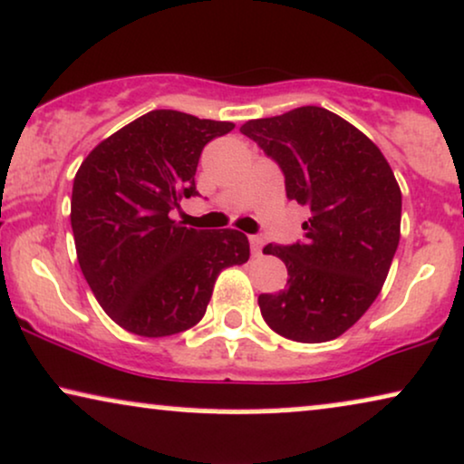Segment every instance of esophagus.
Returning <instances> with one entry per match:
<instances>
[{"label": "esophagus", "mask_w": 464, "mask_h": 464, "mask_svg": "<svg viewBox=\"0 0 464 464\" xmlns=\"http://www.w3.org/2000/svg\"><path fill=\"white\" fill-rule=\"evenodd\" d=\"M250 250H253V256H261L264 253V237L259 236H250Z\"/></svg>", "instance_id": "1"}]
</instances>
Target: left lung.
<instances>
[{
	"mask_svg": "<svg viewBox=\"0 0 464 464\" xmlns=\"http://www.w3.org/2000/svg\"><path fill=\"white\" fill-rule=\"evenodd\" d=\"M239 131L276 161L287 198L311 211L303 242L264 248L287 266V285L259 295L261 315L292 342H331L370 309L398 250L401 192L392 166L365 133L315 105Z\"/></svg>",
	"mask_w": 464,
	"mask_h": 464,
	"instance_id": "8db88e82",
	"label": "left lung"
}]
</instances>
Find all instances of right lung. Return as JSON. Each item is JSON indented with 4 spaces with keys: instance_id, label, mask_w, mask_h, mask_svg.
Segmentation results:
<instances>
[{
    "instance_id": "1",
    "label": "right lung",
    "mask_w": 464,
    "mask_h": 464,
    "mask_svg": "<svg viewBox=\"0 0 464 464\" xmlns=\"http://www.w3.org/2000/svg\"><path fill=\"white\" fill-rule=\"evenodd\" d=\"M233 127L153 110L82 161L71 198L77 261L94 298L125 331H188L208 311L218 275L248 261L244 233L197 231L170 218L181 198L198 197L194 175L205 144Z\"/></svg>"
}]
</instances>
